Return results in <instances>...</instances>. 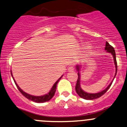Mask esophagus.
Instances as JSON below:
<instances>
[{"label": "esophagus", "instance_id": "34e87169", "mask_svg": "<svg viewBox=\"0 0 127 127\" xmlns=\"http://www.w3.org/2000/svg\"><path fill=\"white\" fill-rule=\"evenodd\" d=\"M73 70H74V67H73V65H70L68 68V70L69 71V72H72V71H73Z\"/></svg>", "mask_w": 127, "mask_h": 127}]
</instances>
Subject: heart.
Instances as JSON below:
<instances>
[{"mask_svg": "<svg viewBox=\"0 0 127 127\" xmlns=\"http://www.w3.org/2000/svg\"><path fill=\"white\" fill-rule=\"evenodd\" d=\"M86 47H87V48H89V46H88V45H87V46H86Z\"/></svg>", "mask_w": 127, "mask_h": 127, "instance_id": "1", "label": "heart"}]
</instances>
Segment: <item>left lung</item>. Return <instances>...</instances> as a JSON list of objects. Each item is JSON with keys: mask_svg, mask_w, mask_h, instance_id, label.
<instances>
[{"mask_svg": "<svg viewBox=\"0 0 127 127\" xmlns=\"http://www.w3.org/2000/svg\"><path fill=\"white\" fill-rule=\"evenodd\" d=\"M105 50H107V52H108L111 53L113 55V60H114V63L115 65V68H116V73L115 75V77L116 74H117V60H116V55H115V52L114 48L110 45L109 43H108L107 42H106V44H105ZM79 66L77 65V69L78 70V79H77V84H76V86H75V90L76 92L77 93L78 95L80 96L81 98H82L85 99V100H94V99L98 98L100 97L101 96L103 95L107 90L109 89V88L110 87L111 85L112 84V82L110 84V85L105 89L103 91L100 92L96 93V94H89V93H87L83 91L82 90L80 87V72H79Z\"/></svg>", "mask_w": 127, "mask_h": 127, "instance_id": "1", "label": "left lung"}]
</instances>
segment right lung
Instances as JSON below:
<instances>
[{
	"instance_id": "1",
	"label": "right lung",
	"mask_w": 127,
	"mask_h": 127,
	"mask_svg": "<svg viewBox=\"0 0 127 127\" xmlns=\"http://www.w3.org/2000/svg\"><path fill=\"white\" fill-rule=\"evenodd\" d=\"M11 75H12V72H11ZM62 77H60V78H59L55 84H54V85H53L52 88V89L50 90V91L49 92V94H46V95H43V96H33V95H29V94H27V93H25V92L23 91V90H22L20 87H19V85L17 84L16 82H15V80H14L13 76H12V78H13V79H14V82H15L17 87L18 90L20 91V92L21 93V94H22V95H24L25 97H26L27 98H28L29 100H32V101H33V102H37V103H43V102H47V101L50 100V99H51L54 96V94H55V91H56V88H57V83L59 82V81L60 80V79L62 78Z\"/></svg>"
}]
</instances>
